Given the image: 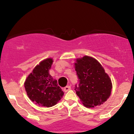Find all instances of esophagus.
<instances>
[{
	"label": "esophagus",
	"mask_w": 134,
	"mask_h": 134,
	"mask_svg": "<svg viewBox=\"0 0 134 134\" xmlns=\"http://www.w3.org/2000/svg\"><path fill=\"white\" fill-rule=\"evenodd\" d=\"M71 90V87L70 86H65V87L64 88V91L65 92H67L68 91Z\"/></svg>",
	"instance_id": "obj_1"
}]
</instances>
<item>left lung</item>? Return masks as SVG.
Wrapping results in <instances>:
<instances>
[{
  "mask_svg": "<svg viewBox=\"0 0 134 134\" xmlns=\"http://www.w3.org/2000/svg\"><path fill=\"white\" fill-rule=\"evenodd\" d=\"M75 67L78 84L75 91L87 108L100 106L111 94L112 84L103 67L94 58L88 56L77 59Z\"/></svg>",
  "mask_w": 134,
  "mask_h": 134,
  "instance_id": "8db88e82",
  "label": "left lung"
}]
</instances>
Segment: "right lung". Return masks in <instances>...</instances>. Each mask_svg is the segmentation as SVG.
<instances>
[{
  "mask_svg": "<svg viewBox=\"0 0 134 134\" xmlns=\"http://www.w3.org/2000/svg\"><path fill=\"white\" fill-rule=\"evenodd\" d=\"M52 64V58L43 60L35 67L24 83L26 91L30 99L42 107H53L64 95L58 86L57 81L49 74Z\"/></svg>",
  "mask_w": 134,
  "mask_h": 134,
  "instance_id": "right-lung-1",
  "label": "right lung"
}]
</instances>
